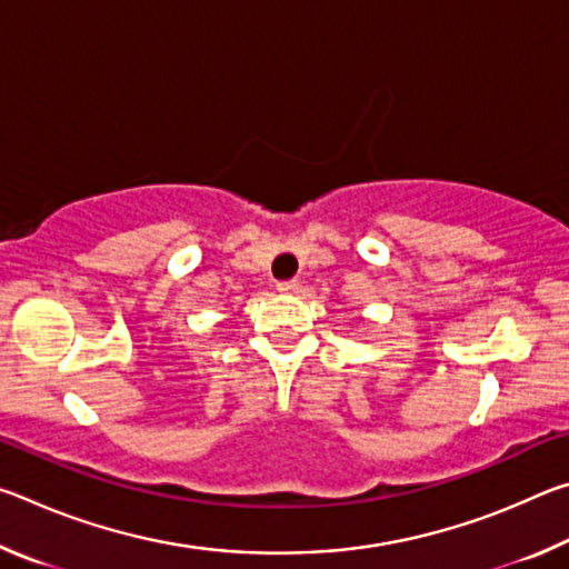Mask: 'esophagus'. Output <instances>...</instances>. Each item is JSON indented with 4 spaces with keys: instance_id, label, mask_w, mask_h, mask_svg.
I'll return each instance as SVG.
<instances>
[{
    "instance_id": "1",
    "label": "esophagus",
    "mask_w": 569,
    "mask_h": 569,
    "mask_svg": "<svg viewBox=\"0 0 569 569\" xmlns=\"http://www.w3.org/2000/svg\"><path fill=\"white\" fill-rule=\"evenodd\" d=\"M276 288H278V293H296L298 288H301V283H298L296 278H291V281H281Z\"/></svg>"
}]
</instances>
